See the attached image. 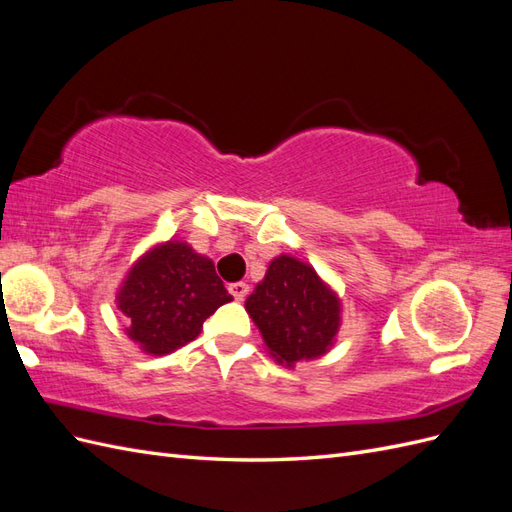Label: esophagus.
Here are the masks:
<instances>
[{
	"label": "esophagus",
	"mask_w": 512,
	"mask_h": 512,
	"mask_svg": "<svg viewBox=\"0 0 512 512\" xmlns=\"http://www.w3.org/2000/svg\"><path fill=\"white\" fill-rule=\"evenodd\" d=\"M228 292L237 301H243L247 297V292H250V286H247L245 282H232V284H228Z\"/></svg>",
	"instance_id": "1"
}]
</instances>
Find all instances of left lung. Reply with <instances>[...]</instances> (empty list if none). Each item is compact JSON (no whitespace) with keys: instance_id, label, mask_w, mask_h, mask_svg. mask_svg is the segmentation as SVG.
I'll return each mask as SVG.
<instances>
[{"instance_id":"1","label":"left lung","mask_w":512,"mask_h":512,"mask_svg":"<svg viewBox=\"0 0 512 512\" xmlns=\"http://www.w3.org/2000/svg\"><path fill=\"white\" fill-rule=\"evenodd\" d=\"M273 359L292 367L327 352L342 320V303L314 267L292 256H277L245 301Z\"/></svg>"}]
</instances>
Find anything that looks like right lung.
Here are the masks:
<instances>
[{
  "label": "right lung",
  "instance_id": "right-lung-1",
  "mask_svg": "<svg viewBox=\"0 0 512 512\" xmlns=\"http://www.w3.org/2000/svg\"><path fill=\"white\" fill-rule=\"evenodd\" d=\"M228 301L232 297L213 262L183 241H166L138 258L117 292V307L128 316V337L153 356L192 342L203 322Z\"/></svg>",
  "mask_w": 512,
  "mask_h": 512
}]
</instances>
